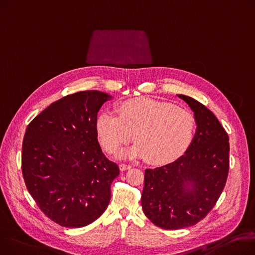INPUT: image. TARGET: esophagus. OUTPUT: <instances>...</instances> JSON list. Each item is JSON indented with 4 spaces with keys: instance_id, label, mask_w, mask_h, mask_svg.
I'll list each match as a JSON object with an SVG mask.
<instances>
[{
    "instance_id": "1",
    "label": "esophagus",
    "mask_w": 255,
    "mask_h": 255,
    "mask_svg": "<svg viewBox=\"0 0 255 255\" xmlns=\"http://www.w3.org/2000/svg\"><path fill=\"white\" fill-rule=\"evenodd\" d=\"M131 168V165L130 164H127V163H121L120 164V169L124 171V170H127V169H130Z\"/></svg>"
}]
</instances>
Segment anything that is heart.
Masks as SVG:
<instances>
[{
	"label": "heart",
	"instance_id": "b5f03b06",
	"mask_svg": "<svg viewBox=\"0 0 255 255\" xmlns=\"http://www.w3.org/2000/svg\"><path fill=\"white\" fill-rule=\"evenodd\" d=\"M118 116L103 112L97 118V134L103 149L117 153L133 134L137 142L125 153L165 163L188 148L195 131L193 115L171 103L151 98L128 100L118 106Z\"/></svg>",
	"mask_w": 255,
	"mask_h": 255
}]
</instances>
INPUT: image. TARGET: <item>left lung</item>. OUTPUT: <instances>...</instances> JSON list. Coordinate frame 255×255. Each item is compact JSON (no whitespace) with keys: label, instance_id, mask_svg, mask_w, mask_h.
<instances>
[{"label":"left lung","instance_id":"left-lung-1","mask_svg":"<svg viewBox=\"0 0 255 255\" xmlns=\"http://www.w3.org/2000/svg\"><path fill=\"white\" fill-rule=\"evenodd\" d=\"M194 113L195 135L176 161L145 169L141 206L164 230H180L203 220L216 205L229 176V135L218 119L197 100L178 95Z\"/></svg>","mask_w":255,"mask_h":255}]
</instances>
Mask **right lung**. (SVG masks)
I'll list each match as a JSON object with an SVG mask.
<instances>
[{"instance_id":"obj_1","label":"right lung","mask_w":255,"mask_h":255,"mask_svg":"<svg viewBox=\"0 0 255 255\" xmlns=\"http://www.w3.org/2000/svg\"><path fill=\"white\" fill-rule=\"evenodd\" d=\"M109 94L83 91L52 102L25 129L21 170L45 215L77 229L97 220L111 200L117 163L102 153L97 115Z\"/></svg>"}]
</instances>
